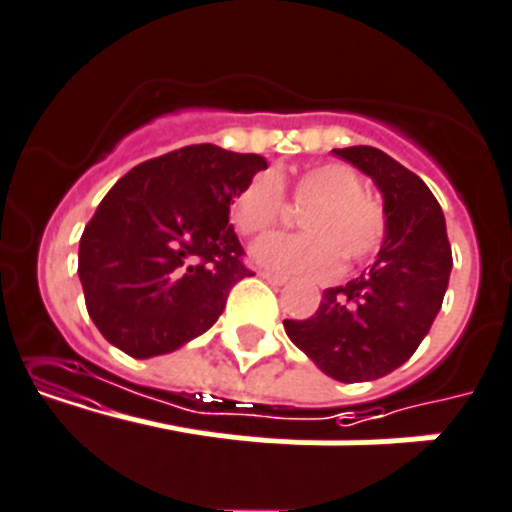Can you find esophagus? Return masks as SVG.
Segmentation results:
<instances>
[{
    "instance_id": "34e87169",
    "label": "esophagus",
    "mask_w": 512,
    "mask_h": 512,
    "mask_svg": "<svg viewBox=\"0 0 512 512\" xmlns=\"http://www.w3.org/2000/svg\"><path fill=\"white\" fill-rule=\"evenodd\" d=\"M261 279H264V281H269L271 286H284V284H286V279H284V276H279V274H271V271H261Z\"/></svg>"
}]
</instances>
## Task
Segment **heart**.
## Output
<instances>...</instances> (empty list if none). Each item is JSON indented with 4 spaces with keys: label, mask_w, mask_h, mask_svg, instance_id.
<instances>
[{
    "label": "heart",
    "mask_w": 512,
    "mask_h": 512,
    "mask_svg": "<svg viewBox=\"0 0 512 512\" xmlns=\"http://www.w3.org/2000/svg\"><path fill=\"white\" fill-rule=\"evenodd\" d=\"M286 178L261 173L251 178L231 203L238 233L253 236L276 226L284 213ZM291 201L309 208L301 216L304 236H266L251 246V261L279 276L326 281L342 271V256L352 264L372 259L387 238L382 206L364 196V183L349 165L321 163L301 170L291 183Z\"/></svg>",
    "instance_id": "heart-1"
}]
</instances>
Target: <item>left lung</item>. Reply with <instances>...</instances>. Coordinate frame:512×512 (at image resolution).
Instances as JSON below:
<instances>
[{
    "instance_id": "obj_1",
    "label": "left lung",
    "mask_w": 512,
    "mask_h": 512,
    "mask_svg": "<svg viewBox=\"0 0 512 512\" xmlns=\"http://www.w3.org/2000/svg\"><path fill=\"white\" fill-rule=\"evenodd\" d=\"M382 193L387 238L372 269L324 289L314 316L286 319L291 342L337 382H372L407 362L445 299L452 253L425 180L369 145L332 150Z\"/></svg>"
}]
</instances>
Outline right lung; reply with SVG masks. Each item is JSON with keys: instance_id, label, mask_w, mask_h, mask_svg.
<instances>
[{"instance_id": "right-lung-1", "label": "right lung", "mask_w": 512, "mask_h": 512, "mask_svg": "<svg viewBox=\"0 0 512 512\" xmlns=\"http://www.w3.org/2000/svg\"><path fill=\"white\" fill-rule=\"evenodd\" d=\"M266 168L256 153L203 143L145 160L110 188L77 256L87 314L107 342L148 359L216 324L228 291L251 274L231 203Z\"/></svg>"}]
</instances>
